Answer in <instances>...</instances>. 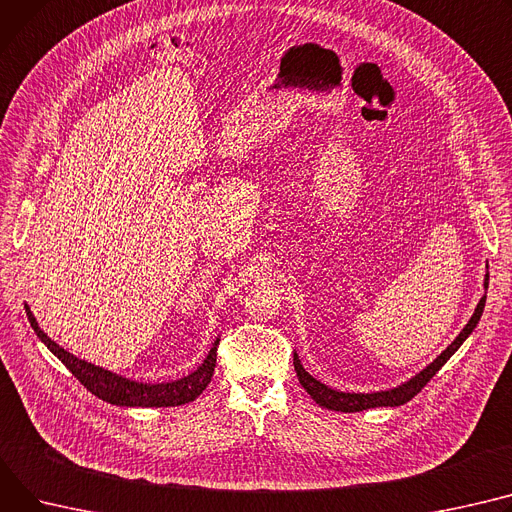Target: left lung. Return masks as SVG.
I'll use <instances>...</instances> for the list:
<instances>
[{"mask_svg": "<svg viewBox=\"0 0 512 512\" xmlns=\"http://www.w3.org/2000/svg\"><path fill=\"white\" fill-rule=\"evenodd\" d=\"M488 280H490V274H488V265H486V276H484V288L486 290H488ZM484 306H486V294L480 298L471 319L461 329V333L453 339V344L445 352H440V356H436L426 368H422L418 374H414L412 379H407L405 383H401L393 389L372 391V393H348V391L331 389L329 385L311 377V374L304 370L298 354L294 352L296 377H298V381H300V385L304 387L306 393H309L319 405H323V407H327V410H333V412H362V410H370V407H397V405H403V403L410 401L412 397H416L426 387V383L434 377V374L442 366H445V362L463 346V342L471 335V331L478 327V323L482 319V313H484Z\"/></svg>", "mask_w": 512, "mask_h": 512, "instance_id": "left-lung-1", "label": "left lung"}]
</instances>
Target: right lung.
<instances>
[{
  "mask_svg": "<svg viewBox=\"0 0 512 512\" xmlns=\"http://www.w3.org/2000/svg\"><path fill=\"white\" fill-rule=\"evenodd\" d=\"M24 309H26L30 327L34 329V333H37L41 342L65 364V368L70 370L92 395H96L98 399L107 403L121 405V407H175V405H183L197 399L212 381L220 337L214 339V344L208 356L203 358V362L193 372L185 374V377L177 381H166V383H140V381L127 379L123 374H117L113 370L86 362L63 350L39 327L37 319H34L30 311V306L24 304Z\"/></svg>",
  "mask_w": 512,
  "mask_h": 512,
  "instance_id": "right-lung-1",
  "label": "right lung"
}]
</instances>
